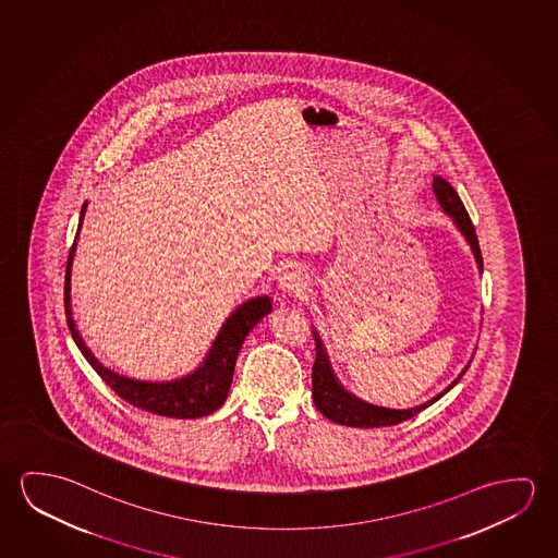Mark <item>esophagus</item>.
<instances>
[{"label":"esophagus","instance_id":"34e87169","mask_svg":"<svg viewBox=\"0 0 558 558\" xmlns=\"http://www.w3.org/2000/svg\"><path fill=\"white\" fill-rule=\"evenodd\" d=\"M278 292L282 293L283 298H303L307 292V278L295 268L286 270L278 278Z\"/></svg>","mask_w":558,"mask_h":558}]
</instances>
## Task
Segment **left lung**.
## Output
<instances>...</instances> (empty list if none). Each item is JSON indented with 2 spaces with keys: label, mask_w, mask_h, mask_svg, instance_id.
I'll return each mask as SVG.
<instances>
[{
  "label": "left lung",
  "mask_w": 558,
  "mask_h": 558,
  "mask_svg": "<svg viewBox=\"0 0 558 558\" xmlns=\"http://www.w3.org/2000/svg\"><path fill=\"white\" fill-rule=\"evenodd\" d=\"M433 191H435L440 210L452 218L456 230L462 233L463 240L468 241L473 257H475V263H477V268H480V272H483L480 243H477L475 228H473L470 215L463 206L462 198L442 175L433 178ZM313 332H315V342H317V360H315L313 375H311L313 377V402L317 405L318 412L323 413L325 417L335 421V423H340V425H345V427L375 429V427H390V425H398L402 421L410 420L413 415L423 412L425 408L438 402L446 392H450L460 383L463 373L468 371L470 363H472L470 361L463 367L462 373L450 385L446 386L442 392L433 396L427 402L420 403L415 408H408V410H395V408H385V405H377V403L365 402V400H361L360 396L350 392L340 383V378L336 377L335 367H332L328 352H326L325 342H323V338L318 335L315 326H313Z\"/></svg>",
  "instance_id": "left-lung-1"
}]
</instances>
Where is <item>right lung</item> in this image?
I'll list each match as a JSON object with an SVG mask.
<instances>
[{
    "label": "right lung",
    "mask_w": 558,
    "mask_h": 558,
    "mask_svg": "<svg viewBox=\"0 0 558 558\" xmlns=\"http://www.w3.org/2000/svg\"><path fill=\"white\" fill-rule=\"evenodd\" d=\"M86 206L88 201H85L78 215L77 235L73 241V247L69 251L65 292H63L69 332L73 336V342L77 343L78 350L90 363V367L100 375L104 383L110 386L116 395L138 410L163 415V417H173V420H197L216 412L226 402L230 392L241 345L245 342L248 332L272 311L270 295H257L240 303L230 313V317L223 320L203 361L195 369L189 371L187 375H181L172 380H141V378L125 377L121 373H116L100 363L98 357H95V353L90 352L73 318L71 272H73V260L77 253L78 233L85 220Z\"/></svg>",
    "instance_id": "1"
}]
</instances>
